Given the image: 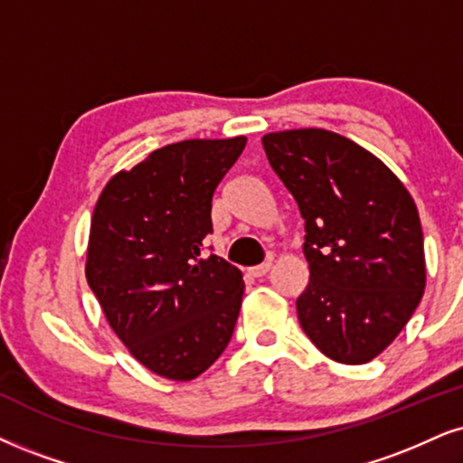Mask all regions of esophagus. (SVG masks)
Here are the masks:
<instances>
[{"instance_id": "1", "label": "esophagus", "mask_w": 463, "mask_h": 463, "mask_svg": "<svg viewBox=\"0 0 463 463\" xmlns=\"http://www.w3.org/2000/svg\"><path fill=\"white\" fill-rule=\"evenodd\" d=\"M270 261H264V264H260V266H253V268H249V275L250 277H255V279H260V277H264L268 270H270Z\"/></svg>"}]
</instances>
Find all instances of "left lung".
<instances>
[{
    "mask_svg": "<svg viewBox=\"0 0 463 463\" xmlns=\"http://www.w3.org/2000/svg\"><path fill=\"white\" fill-rule=\"evenodd\" d=\"M261 144L305 219L309 285L296 300L302 330L336 363L373 361L425 292L412 195L378 156L330 130H279Z\"/></svg>",
    "mask_w": 463,
    "mask_h": 463,
    "instance_id": "left-lung-1",
    "label": "left lung"
}]
</instances>
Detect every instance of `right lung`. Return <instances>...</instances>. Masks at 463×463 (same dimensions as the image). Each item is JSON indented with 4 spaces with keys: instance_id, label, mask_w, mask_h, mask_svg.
<instances>
[{
    "instance_id": "1",
    "label": "right lung",
    "mask_w": 463,
    "mask_h": 463,
    "mask_svg": "<svg viewBox=\"0 0 463 463\" xmlns=\"http://www.w3.org/2000/svg\"><path fill=\"white\" fill-rule=\"evenodd\" d=\"M244 146L247 137L158 147L96 202L85 277L118 339L161 378L195 380L232 339L242 272L202 247L216 186Z\"/></svg>"
}]
</instances>
